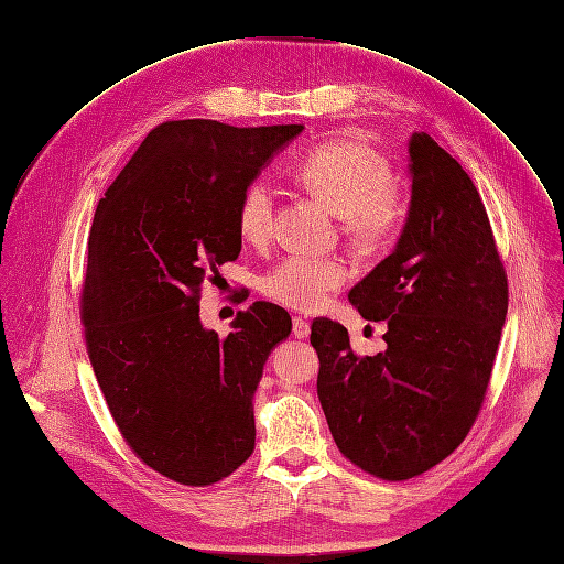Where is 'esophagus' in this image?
Here are the masks:
<instances>
[{"instance_id": "34e87169", "label": "esophagus", "mask_w": 564, "mask_h": 564, "mask_svg": "<svg viewBox=\"0 0 564 564\" xmlns=\"http://www.w3.org/2000/svg\"><path fill=\"white\" fill-rule=\"evenodd\" d=\"M292 334H295V338H306L311 334V327L304 317H295V321H292Z\"/></svg>"}]
</instances>
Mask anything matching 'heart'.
<instances>
[{
  "mask_svg": "<svg viewBox=\"0 0 564 564\" xmlns=\"http://www.w3.org/2000/svg\"><path fill=\"white\" fill-rule=\"evenodd\" d=\"M297 182L343 218V230L364 249H382L394 239L403 221V200L391 188L387 161L355 140H336L315 147L295 167ZM276 193L264 180L241 191L237 205V232L243 241H269L274 230ZM350 279V264L343 258L290 256L264 274V297L295 308L317 311L332 292Z\"/></svg>",
  "mask_w": 564,
  "mask_h": 564,
  "instance_id": "1",
  "label": "heart"
}]
</instances>
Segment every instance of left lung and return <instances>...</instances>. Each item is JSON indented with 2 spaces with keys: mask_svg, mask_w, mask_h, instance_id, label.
Listing matches in <instances>:
<instances>
[{
  "mask_svg": "<svg viewBox=\"0 0 564 564\" xmlns=\"http://www.w3.org/2000/svg\"><path fill=\"white\" fill-rule=\"evenodd\" d=\"M412 203L397 243L348 300L387 323V350L357 355L348 329L315 317L317 399L334 443L364 473L417 477L473 429L491 382L509 288L486 207L431 135L410 138Z\"/></svg>",
  "mask_w": 564,
  "mask_h": 564,
  "instance_id": "8db88e82",
  "label": "left lung"
}]
</instances>
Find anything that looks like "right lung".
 Here are the masks:
<instances>
[{"instance_id": "right-lung-1", "label": "right lung", "mask_w": 564, "mask_h": 564, "mask_svg": "<svg viewBox=\"0 0 564 564\" xmlns=\"http://www.w3.org/2000/svg\"><path fill=\"white\" fill-rule=\"evenodd\" d=\"M302 129L163 121L96 207L80 292L87 355L124 443L177 484L221 481L256 449L253 394L292 321L253 302L221 338L200 323V292L241 251V191Z\"/></svg>"}]
</instances>
